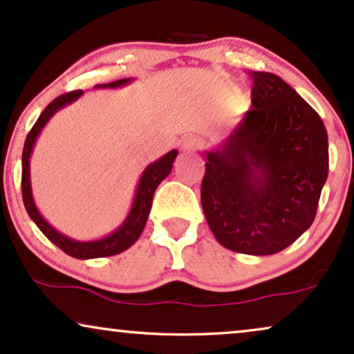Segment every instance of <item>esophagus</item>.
Returning a JSON list of instances; mask_svg holds the SVG:
<instances>
[{
	"label": "esophagus",
	"mask_w": 354,
	"mask_h": 354,
	"mask_svg": "<svg viewBox=\"0 0 354 354\" xmlns=\"http://www.w3.org/2000/svg\"><path fill=\"white\" fill-rule=\"evenodd\" d=\"M201 145H203L201 138L199 137H194V136L185 137L181 140V150L183 151H187V153H191V151H196Z\"/></svg>",
	"instance_id": "esophagus-1"
}]
</instances>
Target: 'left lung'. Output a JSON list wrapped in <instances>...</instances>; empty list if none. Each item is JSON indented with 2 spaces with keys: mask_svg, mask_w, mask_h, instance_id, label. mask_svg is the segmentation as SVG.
Wrapping results in <instances>:
<instances>
[{
  "mask_svg": "<svg viewBox=\"0 0 354 354\" xmlns=\"http://www.w3.org/2000/svg\"><path fill=\"white\" fill-rule=\"evenodd\" d=\"M252 109L217 149L205 151L201 204L222 247L265 257L314 222L328 176L320 115L277 75L250 71Z\"/></svg>",
  "mask_w": 354,
  "mask_h": 354,
  "instance_id": "1",
  "label": "left lung"
}]
</instances>
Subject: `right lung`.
<instances>
[{
  "label": "right lung",
  "instance_id": "1",
  "mask_svg": "<svg viewBox=\"0 0 354 354\" xmlns=\"http://www.w3.org/2000/svg\"><path fill=\"white\" fill-rule=\"evenodd\" d=\"M131 83V78L118 80V82H111L107 84H96L95 88H119L124 84ZM83 95L82 89L77 91L65 93V95L58 96L48 104L46 109L42 111V114L39 115L37 122L34 124V127L30 129L24 142V150H22V178H21V186H22V201H24L26 210H28L29 217L35 222V225L39 227L40 232L47 236L52 243H55L62 252H65L70 257L78 258V259H89V258H102V257H113L118 254L129 247H132L133 243L138 240L144 227L149 218L150 209H151V201H153L155 189L158 187L165 178L171 173L173 162L176 158L178 150L168 151L167 155H163L162 158L156 160L155 163H150L145 168V171L142 173L140 181H138L136 198H133V204L131 207V212L125 217L122 225L119 229H115L113 234L104 236L101 240H93V241H80L73 240L70 236H66L60 232L53 229L46 218L40 216V212L35 207L34 198H32V189H30V171H29V158L32 153L34 144L37 140L40 131L44 129V125L48 122V119L52 118L57 111H60L62 107L70 104V102L77 101L80 96Z\"/></svg>",
  "mask_w": 354,
  "mask_h": 354
}]
</instances>
